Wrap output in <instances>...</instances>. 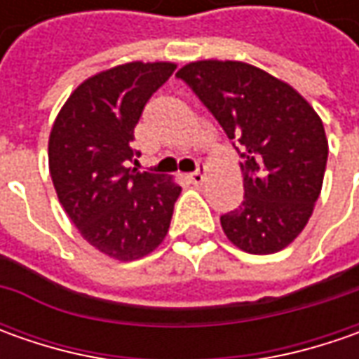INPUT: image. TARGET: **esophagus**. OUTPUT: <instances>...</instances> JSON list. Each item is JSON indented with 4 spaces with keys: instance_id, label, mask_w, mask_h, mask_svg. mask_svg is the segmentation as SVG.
<instances>
[{
    "instance_id": "esophagus-1",
    "label": "esophagus",
    "mask_w": 359,
    "mask_h": 359,
    "mask_svg": "<svg viewBox=\"0 0 359 359\" xmlns=\"http://www.w3.org/2000/svg\"><path fill=\"white\" fill-rule=\"evenodd\" d=\"M187 177H189V182H191L194 186H201V184L205 182V173H203V170H201V168H200V170H198V172L189 173Z\"/></svg>"
}]
</instances>
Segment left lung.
Masks as SVG:
<instances>
[{
    "label": "left lung",
    "mask_w": 359,
    "mask_h": 359,
    "mask_svg": "<svg viewBox=\"0 0 359 359\" xmlns=\"http://www.w3.org/2000/svg\"><path fill=\"white\" fill-rule=\"evenodd\" d=\"M175 76L243 159V201L219 217L224 233L248 254L283 250L306 228L324 184L327 140L320 116L290 83L250 63L201 60Z\"/></svg>",
    "instance_id": "left-lung-1"
}]
</instances>
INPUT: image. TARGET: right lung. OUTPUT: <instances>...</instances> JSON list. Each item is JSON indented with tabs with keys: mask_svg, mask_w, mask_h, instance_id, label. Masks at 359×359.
<instances>
[{
	"mask_svg": "<svg viewBox=\"0 0 359 359\" xmlns=\"http://www.w3.org/2000/svg\"><path fill=\"white\" fill-rule=\"evenodd\" d=\"M175 63L131 62L79 83L49 133V173L83 240L119 262L163 241L182 187L172 177L126 168L133 130Z\"/></svg>",
	"mask_w": 359,
	"mask_h": 359,
	"instance_id": "obj_1",
	"label": "right lung"
}]
</instances>
